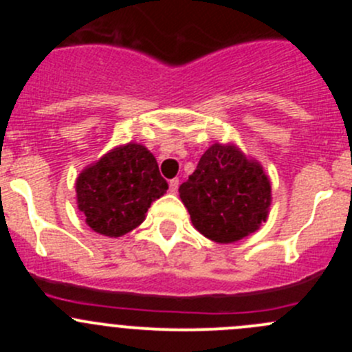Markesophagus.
Masks as SVG:
<instances>
[{
  "label": "esophagus",
  "mask_w": 352,
  "mask_h": 352,
  "mask_svg": "<svg viewBox=\"0 0 352 352\" xmlns=\"http://www.w3.org/2000/svg\"><path fill=\"white\" fill-rule=\"evenodd\" d=\"M179 179H172V180H170V182H168V190H170V192H172V194H177V190H179Z\"/></svg>",
  "instance_id": "esophagus-1"
}]
</instances>
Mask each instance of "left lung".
I'll return each mask as SVG.
<instances>
[{
	"mask_svg": "<svg viewBox=\"0 0 352 352\" xmlns=\"http://www.w3.org/2000/svg\"><path fill=\"white\" fill-rule=\"evenodd\" d=\"M179 194L192 225L218 243L254 233L271 206V182L261 163L248 160L235 144L209 146Z\"/></svg>",
	"mask_w": 352,
	"mask_h": 352,
	"instance_id": "8db88e82",
	"label": "left lung"
}]
</instances>
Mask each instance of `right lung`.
Returning <instances> with one entry per match:
<instances>
[{
    "instance_id": "right-lung-1",
    "label": "right lung",
    "mask_w": 352,
    "mask_h": 352,
    "mask_svg": "<svg viewBox=\"0 0 352 352\" xmlns=\"http://www.w3.org/2000/svg\"><path fill=\"white\" fill-rule=\"evenodd\" d=\"M166 189L155 156L143 144L127 143L78 175L76 202L94 232L117 239L140 226Z\"/></svg>"
}]
</instances>
